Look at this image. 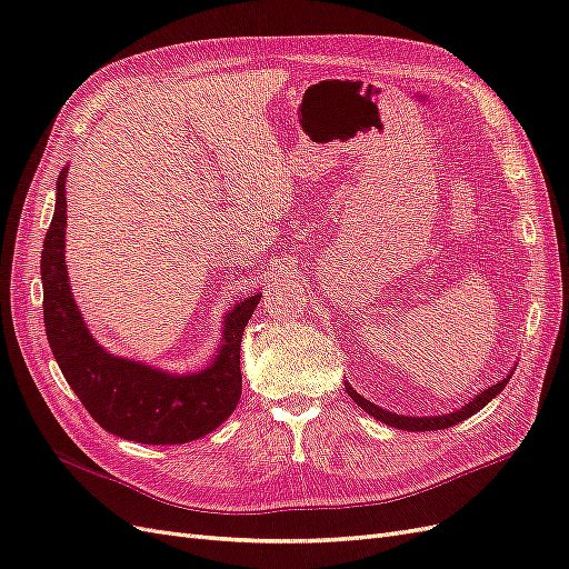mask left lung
Here are the masks:
<instances>
[{
    "instance_id": "1",
    "label": "left lung",
    "mask_w": 569,
    "mask_h": 569,
    "mask_svg": "<svg viewBox=\"0 0 569 569\" xmlns=\"http://www.w3.org/2000/svg\"><path fill=\"white\" fill-rule=\"evenodd\" d=\"M512 372H515V368L503 377L501 382H496V385L487 387L485 391H479V393L475 396V399H470L468 403L460 406L458 410L443 412V416H427V418L396 416V412L385 410V408H380V406L370 403L368 399H363V396H360L349 382H343V387H347V393L351 396V399H353L360 408H363V410L368 412V416H372L375 420H380V422H385V425H389V427H396V429H406V432H427V429H446V427H451V425H458V422H462V420L472 418L477 410L485 408L491 399H496V396L506 389V385L510 382V375H512Z\"/></svg>"
}]
</instances>
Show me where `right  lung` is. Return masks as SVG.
<instances>
[{"label": "right lung", "instance_id": "right-lung-1", "mask_svg": "<svg viewBox=\"0 0 569 569\" xmlns=\"http://www.w3.org/2000/svg\"><path fill=\"white\" fill-rule=\"evenodd\" d=\"M66 173L57 180L54 218L42 244L44 327L51 353L90 416L107 432L137 443H187L226 422L242 396L239 343L263 295L222 316L220 347L199 372H166L107 351L90 335L66 268Z\"/></svg>", "mask_w": 569, "mask_h": 569}]
</instances>
